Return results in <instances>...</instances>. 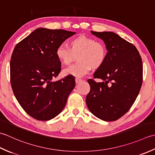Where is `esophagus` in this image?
<instances>
[{
  "label": "esophagus",
  "instance_id": "34e87169",
  "mask_svg": "<svg viewBox=\"0 0 155 155\" xmlns=\"http://www.w3.org/2000/svg\"><path fill=\"white\" fill-rule=\"evenodd\" d=\"M81 81H82L81 79L78 78H75V82H76V84H78V83H80V82H81Z\"/></svg>",
  "mask_w": 155,
  "mask_h": 155
}]
</instances>
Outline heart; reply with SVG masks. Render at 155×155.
I'll return each mask as SVG.
<instances>
[{
    "instance_id": "heart-1",
    "label": "heart",
    "mask_w": 155,
    "mask_h": 155,
    "mask_svg": "<svg viewBox=\"0 0 155 155\" xmlns=\"http://www.w3.org/2000/svg\"><path fill=\"white\" fill-rule=\"evenodd\" d=\"M55 55L63 64L68 65L77 55L78 61L64 69L66 75L81 78L90 71L91 67L98 68L105 61L107 50L105 45L94 38L80 35L69 41V47L60 44L56 48Z\"/></svg>"
}]
</instances>
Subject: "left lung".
Listing matches in <instances>:
<instances>
[{
  "instance_id": "8db88e82",
  "label": "left lung",
  "mask_w": 155,
  "mask_h": 155,
  "mask_svg": "<svg viewBox=\"0 0 155 155\" xmlns=\"http://www.w3.org/2000/svg\"><path fill=\"white\" fill-rule=\"evenodd\" d=\"M91 33L104 41L107 53L105 61L87 81L90 91L86 96L88 109L104 121H115L132 107L143 83V62L134 45L115 33Z\"/></svg>"
}]
</instances>
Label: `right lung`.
<instances>
[{"label": "right lung", "mask_w": 155, "mask_h": 155, "mask_svg": "<svg viewBox=\"0 0 155 155\" xmlns=\"http://www.w3.org/2000/svg\"><path fill=\"white\" fill-rule=\"evenodd\" d=\"M75 32L39 28L17 44L10 64L12 91L26 113L37 120H49L61 112L75 78L52 81L61 71L56 48Z\"/></svg>", "instance_id": "right-lung-1"}]
</instances>
